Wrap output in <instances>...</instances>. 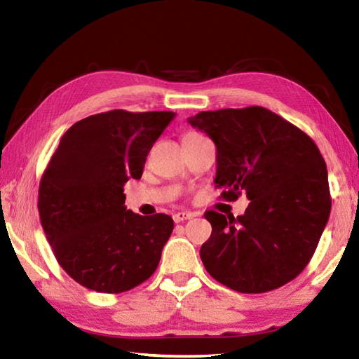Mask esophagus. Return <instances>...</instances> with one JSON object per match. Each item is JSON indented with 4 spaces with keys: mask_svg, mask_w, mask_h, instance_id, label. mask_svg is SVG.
<instances>
[{
    "mask_svg": "<svg viewBox=\"0 0 359 359\" xmlns=\"http://www.w3.org/2000/svg\"><path fill=\"white\" fill-rule=\"evenodd\" d=\"M193 217H194L193 212H187V211H179V212H174V215H172V219H174L175 224L184 222V220H189Z\"/></svg>",
    "mask_w": 359,
    "mask_h": 359,
    "instance_id": "34e87169",
    "label": "esophagus"
}]
</instances>
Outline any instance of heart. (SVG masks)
Segmentation results:
<instances>
[{
  "label": "heart",
  "mask_w": 359,
  "mask_h": 359,
  "mask_svg": "<svg viewBox=\"0 0 359 359\" xmlns=\"http://www.w3.org/2000/svg\"><path fill=\"white\" fill-rule=\"evenodd\" d=\"M187 137H199V134H196V133H188V134H185L184 139H187Z\"/></svg>",
  "instance_id": "obj_1"
}]
</instances>
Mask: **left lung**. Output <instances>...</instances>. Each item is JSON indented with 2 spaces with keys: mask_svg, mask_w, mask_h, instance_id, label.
<instances>
[{
  "mask_svg": "<svg viewBox=\"0 0 359 359\" xmlns=\"http://www.w3.org/2000/svg\"><path fill=\"white\" fill-rule=\"evenodd\" d=\"M189 125L215 142L222 197L245 193V215L205 212L212 226L205 269L241 293H265L294 279L313 256L330 216L327 166L315 142L262 106L199 112Z\"/></svg>",
  "mask_w": 359,
  "mask_h": 359,
  "instance_id": "8db88e82",
  "label": "left lung"
}]
</instances>
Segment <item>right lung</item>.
<instances>
[{"instance_id": "add662e5", "label": "right lung", "mask_w": 359, "mask_h": 359, "mask_svg": "<svg viewBox=\"0 0 359 359\" xmlns=\"http://www.w3.org/2000/svg\"><path fill=\"white\" fill-rule=\"evenodd\" d=\"M174 117L114 109L77 121L60 140L40 182L38 211L58 264L80 285L121 293L156 271L174 222L126 210L123 187L142 177Z\"/></svg>"}]
</instances>
